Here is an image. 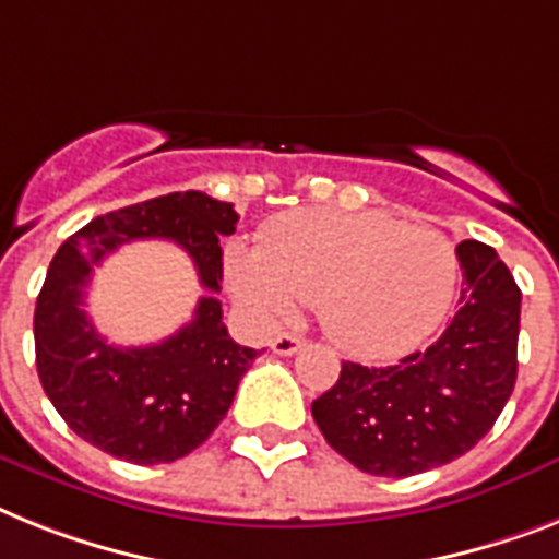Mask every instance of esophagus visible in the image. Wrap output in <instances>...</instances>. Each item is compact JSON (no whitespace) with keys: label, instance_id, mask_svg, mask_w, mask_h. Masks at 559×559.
I'll list each match as a JSON object with an SVG mask.
<instances>
[{"label":"esophagus","instance_id":"34e87169","mask_svg":"<svg viewBox=\"0 0 559 559\" xmlns=\"http://www.w3.org/2000/svg\"><path fill=\"white\" fill-rule=\"evenodd\" d=\"M271 348H274L280 357H290V354H297L299 348H302V340L294 334H280L274 343H271Z\"/></svg>","mask_w":559,"mask_h":559}]
</instances>
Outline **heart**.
Returning a JSON list of instances; mask_svg holds the SVG:
<instances>
[{
  "label": "heart",
  "mask_w": 559,
  "mask_h": 559,
  "mask_svg": "<svg viewBox=\"0 0 559 559\" xmlns=\"http://www.w3.org/2000/svg\"><path fill=\"white\" fill-rule=\"evenodd\" d=\"M230 290L262 322L313 302L325 334L354 357L412 352L445 320L460 260L440 230L380 211L308 207L271 219L260 251H225Z\"/></svg>",
  "instance_id": "1"
}]
</instances>
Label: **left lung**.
I'll return each mask as SVG.
<instances>
[{
    "mask_svg": "<svg viewBox=\"0 0 559 559\" xmlns=\"http://www.w3.org/2000/svg\"><path fill=\"white\" fill-rule=\"evenodd\" d=\"M460 311L435 345L396 366L343 362L311 403L336 454L377 477H412L472 451L518 382L520 288L495 248L456 246Z\"/></svg>",
    "mask_w": 559,
    "mask_h": 559,
    "instance_id": "1",
    "label": "left lung"
}]
</instances>
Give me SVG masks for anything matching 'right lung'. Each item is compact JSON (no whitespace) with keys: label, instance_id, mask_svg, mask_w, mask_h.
<instances>
[{"label":"right lung","instance_id":"add662e5","mask_svg":"<svg viewBox=\"0 0 559 559\" xmlns=\"http://www.w3.org/2000/svg\"><path fill=\"white\" fill-rule=\"evenodd\" d=\"M230 202L202 191L168 193L96 216L62 242L36 299L41 389L85 442L136 465L174 463L214 435L257 354L223 325L219 239L237 230ZM131 238L177 241L209 297L174 337L145 349L110 346L81 308L93 265Z\"/></svg>","mask_w":559,"mask_h":559}]
</instances>
